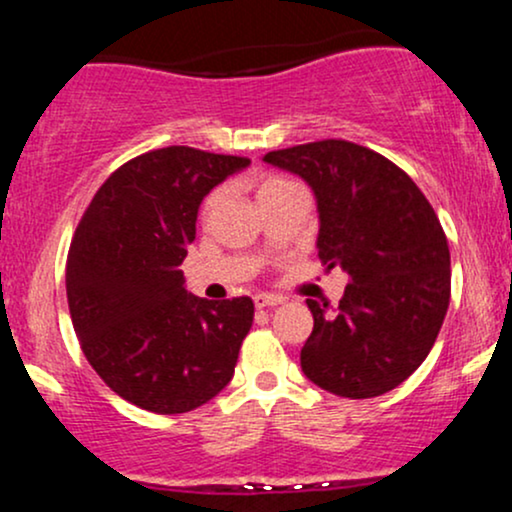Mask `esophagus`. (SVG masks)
Returning a JSON list of instances; mask_svg holds the SVG:
<instances>
[{
	"label": "esophagus",
	"instance_id": "esophagus-1",
	"mask_svg": "<svg viewBox=\"0 0 512 512\" xmlns=\"http://www.w3.org/2000/svg\"><path fill=\"white\" fill-rule=\"evenodd\" d=\"M252 301H255V308H274V305L284 303V298L274 296V293H257Z\"/></svg>",
	"mask_w": 512,
	"mask_h": 512
}]
</instances>
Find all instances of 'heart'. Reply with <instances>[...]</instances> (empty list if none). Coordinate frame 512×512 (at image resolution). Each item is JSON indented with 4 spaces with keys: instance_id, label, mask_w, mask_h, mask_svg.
<instances>
[{
    "instance_id": "obj_1",
    "label": "heart",
    "mask_w": 512,
    "mask_h": 512,
    "mask_svg": "<svg viewBox=\"0 0 512 512\" xmlns=\"http://www.w3.org/2000/svg\"><path fill=\"white\" fill-rule=\"evenodd\" d=\"M293 185H296V182H291V180H284V178H264V180L260 182V187H257V197H262V195H269V192L284 190V187H293ZM219 199H221V192H219V190H216V192H211V195L207 197V202H204V207H202V214H204V216H209L211 211H214L216 204H219Z\"/></svg>"
}]
</instances>
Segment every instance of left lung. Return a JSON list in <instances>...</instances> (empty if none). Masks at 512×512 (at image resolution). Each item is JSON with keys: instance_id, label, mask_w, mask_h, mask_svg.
Segmentation results:
<instances>
[{"instance_id": "obj_1", "label": "left lung", "mask_w": 512, "mask_h": 512, "mask_svg": "<svg viewBox=\"0 0 512 512\" xmlns=\"http://www.w3.org/2000/svg\"><path fill=\"white\" fill-rule=\"evenodd\" d=\"M264 161L308 182L317 257L349 276L339 308L308 301L305 378L349 399L395 390L424 363L450 305V250L436 211L402 168L344 139L269 151Z\"/></svg>"}]
</instances>
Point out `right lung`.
Segmentation results:
<instances>
[{
  "label": "right lung",
  "mask_w": 512,
  "mask_h": 512,
  "mask_svg": "<svg viewBox=\"0 0 512 512\" xmlns=\"http://www.w3.org/2000/svg\"><path fill=\"white\" fill-rule=\"evenodd\" d=\"M250 158L166 146L120 166L81 216L67 301L81 351L110 390L154 414H185L231 383L252 327L248 296L187 293L180 264L197 211Z\"/></svg>",
  "instance_id": "add662e5"
}]
</instances>
